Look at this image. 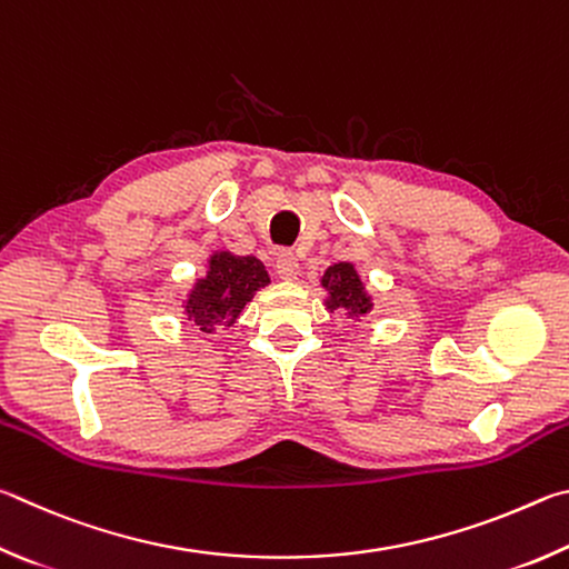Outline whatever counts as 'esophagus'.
Returning <instances> with one entry per match:
<instances>
[{
  "mask_svg": "<svg viewBox=\"0 0 569 569\" xmlns=\"http://www.w3.org/2000/svg\"><path fill=\"white\" fill-rule=\"evenodd\" d=\"M274 267H277V274L282 279H295L300 274V262H297V257L295 252H290V249H282V252L277 254Z\"/></svg>",
  "mask_w": 569,
  "mask_h": 569,
  "instance_id": "1",
  "label": "esophagus"
}]
</instances>
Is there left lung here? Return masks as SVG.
Listing matches in <instances>:
<instances>
[{"label":"left lung","instance_id":"obj_1","mask_svg":"<svg viewBox=\"0 0 569 569\" xmlns=\"http://www.w3.org/2000/svg\"><path fill=\"white\" fill-rule=\"evenodd\" d=\"M322 287L327 290V310H347V317H362L372 310L370 297L365 292L360 274L352 264L340 262L327 269L322 277Z\"/></svg>","mask_w":569,"mask_h":569}]
</instances>
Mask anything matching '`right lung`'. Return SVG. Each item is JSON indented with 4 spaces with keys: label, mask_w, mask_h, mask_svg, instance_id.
<instances>
[{
    "label": "right lung",
    "mask_w": 569,
    "mask_h": 569,
    "mask_svg": "<svg viewBox=\"0 0 569 569\" xmlns=\"http://www.w3.org/2000/svg\"><path fill=\"white\" fill-rule=\"evenodd\" d=\"M269 284L264 264L254 257L217 252L209 259L207 277L199 279L187 300V315L202 332L232 325L259 287Z\"/></svg>",
    "instance_id": "obj_1"
}]
</instances>
